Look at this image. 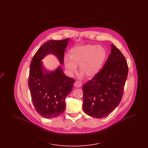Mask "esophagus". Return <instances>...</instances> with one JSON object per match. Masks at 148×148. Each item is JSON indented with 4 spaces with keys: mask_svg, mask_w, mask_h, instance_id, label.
Wrapping results in <instances>:
<instances>
[{
    "mask_svg": "<svg viewBox=\"0 0 148 148\" xmlns=\"http://www.w3.org/2000/svg\"><path fill=\"white\" fill-rule=\"evenodd\" d=\"M82 83L79 81H75L74 83V86L77 88H79V87L82 86Z\"/></svg>",
    "mask_w": 148,
    "mask_h": 148,
    "instance_id": "obj_1",
    "label": "esophagus"
}]
</instances>
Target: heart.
<instances>
[{
    "instance_id": "heart-1",
    "label": "heart",
    "mask_w": 148,
    "mask_h": 148,
    "mask_svg": "<svg viewBox=\"0 0 148 148\" xmlns=\"http://www.w3.org/2000/svg\"><path fill=\"white\" fill-rule=\"evenodd\" d=\"M106 57V50L97 45H86L73 48L70 56L65 55L64 63L69 75L72 76L79 71L87 77L95 76L101 69Z\"/></svg>"
}]
</instances>
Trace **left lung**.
Returning a JSON list of instances; mask_svg holds the SVG:
<instances>
[{
    "instance_id": "1",
    "label": "left lung",
    "mask_w": 148,
    "mask_h": 148,
    "mask_svg": "<svg viewBox=\"0 0 148 148\" xmlns=\"http://www.w3.org/2000/svg\"><path fill=\"white\" fill-rule=\"evenodd\" d=\"M111 47L103 68L83 86V110L94 118L106 117L119 104L127 77L125 57L115 46Z\"/></svg>"
}]
</instances>
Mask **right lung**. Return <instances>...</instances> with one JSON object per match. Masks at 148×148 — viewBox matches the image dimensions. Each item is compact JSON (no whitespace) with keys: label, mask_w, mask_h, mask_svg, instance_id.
Returning a JSON list of instances; mask_svg holds the SVG:
<instances>
[{"label":"right lung","mask_w":148,"mask_h":148,"mask_svg":"<svg viewBox=\"0 0 148 148\" xmlns=\"http://www.w3.org/2000/svg\"><path fill=\"white\" fill-rule=\"evenodd\" d=\"M68 40L47 42L36 52L30 63L28 85L31 98L37 113L45 118H53L64 113L65 99L72 90L75 80L66 76L60 66L54 71L44 73L41 60L51 53L63 63Z\"/></svg>","instance_id":"1"}]
</instances>
